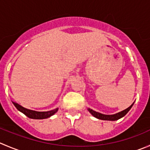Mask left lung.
<instances>
[{"label":"left lung","mask_w":150,"mask_h":150,"mask_svg":"<svg viewBox=\"0 0 150 150\" xmlns=\"http://www.w3.org/2000/svg\"><path fill=\"white\" fill-rule=\"evenodd\" d=\"M133 103L130 106L129 108H126L125 110H122V111L120 112V113H117V114H114V115H105V114H102L100 113H98V112H96L94 110H93L92 109L88 108V111L94 116V117L96 118L99 119V120H110V121H115V120H119V119L122 118V117H124L125 115H126L127 112L130 110V109L131 108L132 106H133Z\"/></svg>","instance_id":"left-lung-1"}]
</instances>
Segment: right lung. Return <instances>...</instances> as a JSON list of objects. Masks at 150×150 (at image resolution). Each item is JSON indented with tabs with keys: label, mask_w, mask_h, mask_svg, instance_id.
<instances>
[{
	"label": "right lung",
	"mask_w": 150,
	"mask_h": 150,
	"mask_svg": "<svg viewBox=\"0 0 150 150\" xmlns=\"http://www.w3.org/2000/svg\"><path fill=\"white\" fill-rule=\"evenodd\" d=\"M14 105L15 106L16 108L18 110H20V112H22L23 114H24L25 115L27 116L28 118L30 119H34V120H43V119L48 118V117H51L52 115L56 113L58 110V108L54 109V110H50V111H44V112H40V111H35V110H29V109L25 108L23 106L20 105L17 103H14L12 102Z\"/></svg>",
	"instance_id": "1"
}]
</instances>
